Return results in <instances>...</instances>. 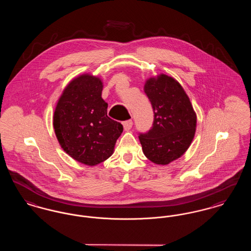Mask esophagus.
Wrapping results in <instances>:
<instances>
[{
	"mask_svg": "<svg viewBox=\"0 0 251 251\" xmlns=\"http://www.w3.org/2000/svg\"><path fill=\"white\" fill-rule=\"evenodd\" d=\"M122 124H123V127H124V130L125 131H129L131 127H132V120H126Z\"/></svg>",
	"mask_w": 251,
	"mask_h": 251,
	"instance_id": "esophagus-1",
	"label": "esophagus"
}]
</instances>
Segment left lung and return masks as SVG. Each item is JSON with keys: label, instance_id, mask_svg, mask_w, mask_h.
I'll return each mask as SVG.
<instances>
[{"label": "left lung", "instance_id": "8db88e82", "mask_svg": "<svg viewBox=\"0 0 251 251\" xmlns=\"http://www.w3.org/2000/svg\"><path fill=\"white\" fill-rule=\"evenodd\" d=\"M144 91L154 113L152 127L139 132L144 154L155 164L167 165L189 148L197 117L181 85L169 76L162 74L148 80Z\"/></svg>", "mask_w": 251, "mask_h": 251}]
</instances>
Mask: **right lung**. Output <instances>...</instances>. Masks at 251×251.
<instances>
[{"instance_id": "obj_1", "label": "right lung", "mask_w": 251, "mask_h": 251, "mask_svg": "<svg viewBox=\"0 0 251 251\" xmlns=\"http://www.w3.org/2000/svg\"><path fill=\"white\" fill-rule=\"evenodd\" d=\"M102 83L84 74L72 81L58 100L53 127L63 150L74 160L96 166L112 155L123 131L122 124L107 116L101 98Z\"/></svg>"}]
</instances>
